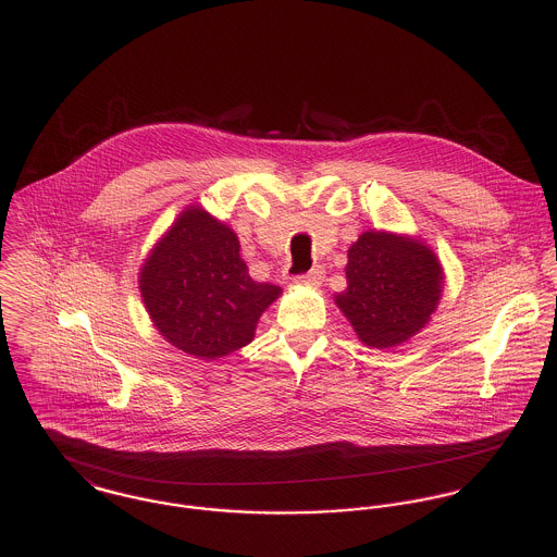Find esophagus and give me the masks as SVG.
Instances as JSON below:
<instances>
[{"mask_svg":"<svg viewBox=\"0 0 557 557\" xmlns=\"http://www.w3.org/2000/svg\"><path fill=\"white\" fill-rule=\"evenodd\" d=\"M324 276H326L324 268H322V265H315V268H313V270H309L307 274H300V276H296V281H298V283H302V285H311V287H318V285H322Z\"/></svg>","mask_w":557,"mask_h":557,"instance_id":"1","label":"esophagus"}]
</instances>
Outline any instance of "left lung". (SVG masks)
Listing matches in <instances>:
<instances>
[{
	"label": "left lung",
	"mask_w": 557,
	"mask_h": 557,
	"mask_svg": "<svg viewBox=\"0 0 557 557\" xmlns=\"http://www.w3.org/2000/svg\"><path fill=\"white\" fill-rule=\"evenodd\" d=\"M346 278L348 287L335 302L370 348H393L417 335L443 289L434 252L384 231H368L350 246Z\"/></svg>",
	"instance_id": "left-lung-1"
}]
</instances>
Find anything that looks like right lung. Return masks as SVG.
I'll use <instances>...</instances> for the list:
<instances>
[{"instance_id": "right-lung-1", "label": "right lung", "mask_w": 557, "mask_h": 557, "mask_svg": "<svg viewBox=\"0 0 557 557\" xmlns=\"http://www.w3.org/2000/svg\"><path fill=\"white\" fill-rule=\"evenodd\" d=\"M140 292L158 331L205 361L250 344L261 313L281 296L278 285L248 276L237 235L198 207L153 248Z\"/></svg>"}]
</instances>
